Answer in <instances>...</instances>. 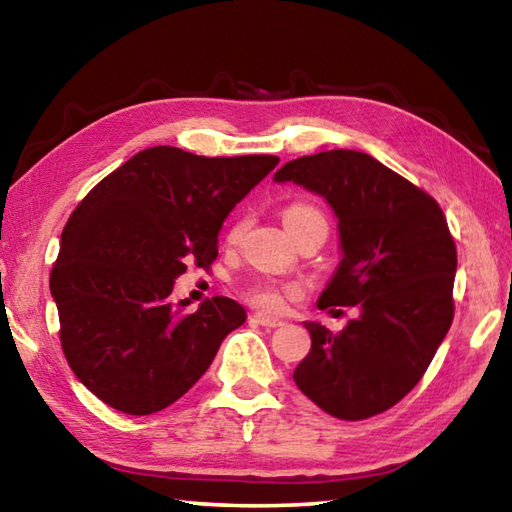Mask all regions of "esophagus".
<instances>
[{
  "label": "esophagus",
  "mask_w": 512,
  "mask_h": 512,
  "mask_svg": "<svg viewBox=\"0 0 512 512\" xmlns=\"http://www.w3.org/2000/svg\"><path fill=\"white\" fill-rule=\"evenodd\" d=\"M250 320H253L255 324H262V327H268V329L282 327V324H284V320L275 318V315H271V313H255Z\"/></svg>",
  "instance_id": "obj_1"
}]
</instances>
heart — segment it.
Segmentation results:
<instances>
[{
    "label": "heart",
    "instance_id": "1",
    "mask_svg": "<svg viewBox=\"0 0 512 512\" xmlns=\"http://www.w3.org/2000/svg\"><path fill=\"white\" fill-rule=\"evenodd\" d=\"M306 217H320V212L311 206L295 203V206H288L284 210V226H291L295 221L306 219ZM288 293H291V288H282L273 282H255L246 288L248 300L253 304L266 306V309H280Z\"/></svg>",
    "mask_w": 512,
    "mask_h": 512
}]
</instances>
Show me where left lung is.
Returning a JSON list of instances; mask_svg holds the SVG:
<instances>
[{"mask_svg":"<svg viewBox=\"0 0 512 512\" xmlns=\"http://www.w3.org/2000/svg\"><path fill=\"white\" fill-rule=\"evenodd\" d=\"M273 181L329 203L340 264L318 306L358 309L340 333L304 322L311 351L293 371L295 385L342 421L385 412L421 380L452 324L457 248L448 221L430 194L365 152L302 156Z\"/></svg>","mask_w":512,"mask_h":512,"instance_id":"obj_1","label":"left lung"}]
</instances>
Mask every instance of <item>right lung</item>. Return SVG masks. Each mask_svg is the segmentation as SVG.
Wrapping results in <instances>:
<instances>
[{"label":"right lung","instance_id":"add662e5","mask_svg":"<svg viewBox=\"0 0 512 512\" xmlns=\"http://www.w3.org/2000/svg\"><path fill=\"white\" fill-rule=\"evenodd\" d=\"M277 163L150 147L73 210L49 284L64 356L102 403L132 416L165 410L246 322L244 306L219 295L185 313L174 280L188 262H215L226 217Z\"/></svg>","mask_w":512,"mask_h":512}]
</instances>
